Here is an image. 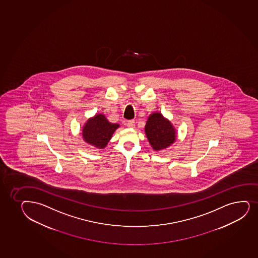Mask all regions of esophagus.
<instances>
[{
  "label": "esophagus",
  "mask_w": 258,
  "mask_h": 258,
  "mask_svg": "<svg viewBox=\"0 0 258 258\" xmlns=\"http://www.w3.org/2000/svg\"><path fill=\"white\" fill-rule=\"evenodd\" d=\"M126 125H127V127L134 128L135 126V121L134 120H129V121L126 122Z\"/></svg>",
  "instance_id": "esophagus-1"
}]
</instances>
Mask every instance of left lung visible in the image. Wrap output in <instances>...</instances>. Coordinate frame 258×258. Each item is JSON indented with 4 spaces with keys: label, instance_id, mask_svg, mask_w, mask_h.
Masks as SVG:
<instances>
[{
    "label": "left lung",
    "instance_id": "left-lung-1",
    "mask_svg": "<svg viewBox=\"0 0 258 258\" xmlns=\"http://www.w3.org/2000/svg\"><path fill=\"white\" fill-rule=\"evenodd\" d=\"M145 134L155 151L169 147L175 141L176 133L171 123L160 113L149 116L145 127Z\"/></svg>",
    "mask_w": 258,
    "mask_h": 258
}]
</instances>
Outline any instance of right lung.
Instances as JSON below:
<instances>
[{"mask_svg": "<svg viewBox=\"0 0 258 258\" xmlns=\"http://www.w3.org/2000/svg\"><path fill=\"white\" fill-rule=\"evenodd\" d=\"M118 127L119 124L110 123L103 114L99 113L89 118L83 125V140L96 148H105Z\"/></svg>", "mask_w": 258, "mask_h": 258, "instance_id": "add662e5", "label": "right lung"}]
</instances>
